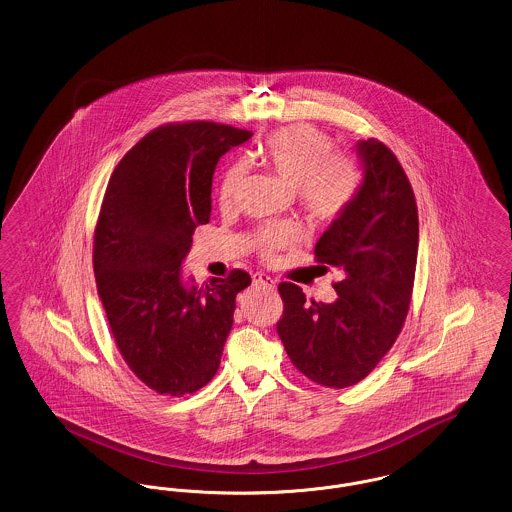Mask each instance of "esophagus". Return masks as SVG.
Instances as JSON below:
<instances>
[{"instance_id": "1", "label": "esophagus", "mask_w": 512, "mask_h": 512, "mask_svg": "<svg viewBox=\"0 0 512 512\" xmlns=\"http://www.w3.org/2000/svg\"><path fill=\"white\" fill-rule=\"evenodd\" d=\"M253 286L274 290V288H276V280H274V278H270V276L265 274V272H257V274H253Z\"/></svg>"}]
</instances>
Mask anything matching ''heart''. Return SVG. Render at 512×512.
<instances>
[{"label": "heart", "instance_id": "heart-1", "mask_svg": "<svg viewBox=\"0 0 512 512\" xmlns=\"http://www.w3.org/2000/svg\"><path fill=\"white\" fill-rule=\"evenodd\" d=\"M284 186L295 190L299 209L315 222H332L351 203L357 192L359 174L338 155H332L330 140L317 128L295 124L268 136L267 142L251 153ZM244 165L236 163L224 172L219 186L220 205H228L244 180ZM295 240L290 228H268L259 236V245L270 255Z\"/></svg>", "mask_w": 512, "mask_h": 512}]
</instances>
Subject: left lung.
Here are the masks:
<instances>
[{"instance_id":"8db88e82","label":"left lung","mask_w":512,"mask_h":512,"mask_svg":"<svg viewBox=\"0 0 512 512\" xmlns=\"http://www.w3.org/2000/svg\"><path fill=\"white\" fill-rule=\"evenodd\" d=\"M363 180L347 209L315 245L318 263L343 272L332 303L307 301L290 282L278 286L276 324L293 366L326 388L366 378L403 328L413 293L418 211L397 157L378 140L355 144Z\"/></svg>"}]
</instances>
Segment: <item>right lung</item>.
<instances>
[{"label":"right lung","mask_w":512,"mask_h":512,"mask_svg":"<svg viewBox=\"0 0 512 512\" xmlns=\"http://www.w3.org/2000/svg\"><path fill=\"white\" fill-rule=\"evenodd\" d=\"M253 134L217 122L167 124L132 147L101 203L94 272L113 338L130 370L161 395L203 388L219 370L244 270L197 288L182 261L211 219L220 157Z\"/></svg>","instance_id":"add662e5"}]
</instances>
